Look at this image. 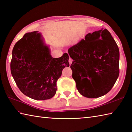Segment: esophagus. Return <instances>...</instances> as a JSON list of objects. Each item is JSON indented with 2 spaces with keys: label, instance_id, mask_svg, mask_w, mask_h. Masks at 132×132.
Listing matches in <instances>:
<instances>
[{
  "label": "esophagus",
  "instance_id": "1",
  "mask_svg": "<svg viewBox=\"0 0 132 132\" xmlns=\"http://www.w3.org/2000/svg\"><path fill=\"white\" fill-rule=\"evenodd\" d=\"M72 61H73V60H72L71 58H69V64H70V65H71V63H72Z\"/></svg>",
  "mask_w": 132,
  "mask_h": 132
}]
</instances>
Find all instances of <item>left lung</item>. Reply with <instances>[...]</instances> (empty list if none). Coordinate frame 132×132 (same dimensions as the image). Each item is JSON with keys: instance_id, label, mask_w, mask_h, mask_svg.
Wrapping results in <instances>:
<instances>
[{"instance_id": "obj_1", "label": "left lung", "mask_w": 132, "mask_h": 132, "mask_svg": "<svg viewBox=\"0 0 132 132\" xmlns=\"http://www.w3.org/2000/svg\"><path fill=\"white\" fill-rule=\"evenodd\" d=\"M68 53L73 60L72 77L83 96L99 97L113 87L119 75L120 53L107 29L88 33Z\"/></svg>"}]
</instances>
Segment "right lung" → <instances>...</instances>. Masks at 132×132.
<instances>
[{"label":"right lung","mask_w":132,"mask_h":132,"mask_svg":"<svg viewBox=\"0 0 132 132\" xmlns=\"http://www.w3.org/2000/svg\"><path fill=\"white\" fill-rule=\"evenodd\" d=\"M12 55L11 74L22 93L37 100L54 96L62 70L69 67L68 53L53 58L43 35L35 31L26 33L17 42Z\"/></svg>","instance_id":"right-lung-1"}]
</instances>
